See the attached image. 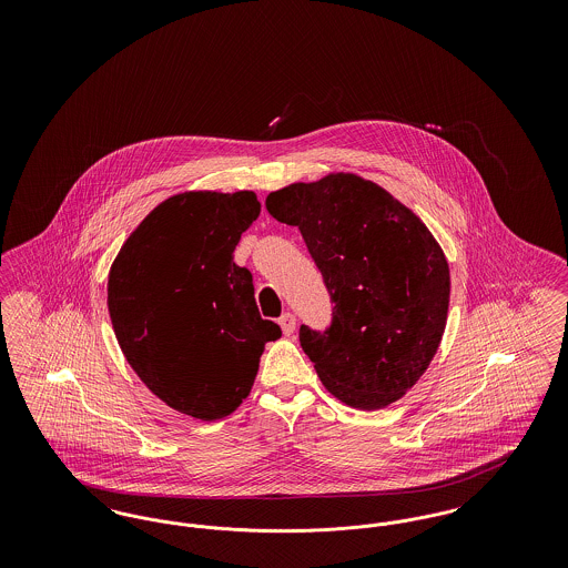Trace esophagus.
Segmentation results:
<instances>
[{
  "label": "esophagus",
  "mask_w": 568,
  "mask_h": 568,
  "mask_svg": "<svg viewBox=\"0 0 568 568\" xmlns=\"http://www.w3.org/2000/svg\"><path fill=\"white\" fill-rule=\"evenodd\" d=\"M278 325H281L285 336H294V332H296V317L292 313H283L281 320H278Z\"/></svg>",
  "instance_id": "esophagus-1"
}]
</instances>
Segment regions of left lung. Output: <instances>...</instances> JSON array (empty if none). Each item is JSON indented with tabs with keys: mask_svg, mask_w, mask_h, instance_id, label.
Returning a JSON list of instances; mask_svg holds the SVG:
<instances>
[{
	"mask_svg": "<svg viewBox=\"0 0 568 568\" xmlns=\"http://www.w3.org/2000/svg\"><path fill=\"white\" fill-rule=\"evenodd\" d=\"M266 209L296 225L334 302L325 332L300 345L341 403L377 410L430 366L449 311V264L426 223L352 172L272 191Z\"/></svg>",
	"mask_w": 568,
	"mask_h": 568,
	"instance_id": "obj_1",
	"label": "left lung"
}]
</instances>
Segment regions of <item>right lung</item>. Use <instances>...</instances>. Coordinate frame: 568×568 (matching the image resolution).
<instances>
[{
  "label": "right lung",
  "instance_id": "add662e5",
  "mask_svg": "<svg viewBox=\"0 0 568 568\" xmlns=\"http://www.w3.org/2000/svg\"><path fill=\"white\" fill-rule=\"evenodd\" d=\"M253 191H185L163 200L123 243L109 274V313L121 352L165 405L223 419L248 396L268 341L253 276L234 264L260 216Z\"/></svg>",
  "mask_w": 568,
  "mask_h": 568
}]
</instances>
